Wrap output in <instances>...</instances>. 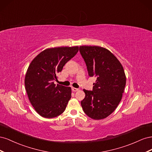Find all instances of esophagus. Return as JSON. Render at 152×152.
<instances>
[{"label":"esophagus","instance_id":"34e87169","mask_svg":"<svg viewBox=\"0 0 152 152\" xmlns=\"http://www.w3.org/2000/svg\"><path fill=\"white\" fill-rule=\"evenodd\" d=\"M72 91H73V92H77V91H78L79 90V89H77V88H75V87H72Z\"/></svg>","mask_w":152,"mask_h":152}]
</instances>
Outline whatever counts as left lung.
<instances>
[{"mask_svg": "<svg viewBox=\"0 0 152 152\" xmlns=\"http://www.w3.org/2000/svg\"><path fill=\"white\" fill-rule=\"evenodd\" d=\"M80 53L86 64L88 74L96 78L93 91L84 89L81 102L84 113L94 120L107 118L121 101L126 77L118 59L107 49L81 45Z\"/></svg>", "mask_w": 152, "mask_h": 152, "instance_id": "1", "label": "left lung"}]
</instances>
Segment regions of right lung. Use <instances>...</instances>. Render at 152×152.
Listing matches in <instances>:
<instances>
[{
	"label": "right lung",
	"instance_id": "1",
	"mask_svg": "<svg viewBox=\"0 0 152 152\" xmlns=\"http://www.w3.org/2000/svg\"><path fill=\"white\" fill-rule=\"evenodd\" d=\"M79 51V47L48 48L30 63L25 78L30 102L40 116L54 118L61 115L72 97L70 87L56 85L58 75Z\"/></svg>",
	"mask_w": 152,
	"mask_h": 152
}]
</instances>
